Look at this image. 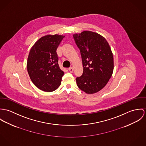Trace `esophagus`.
Returning <instances> with one entry per match:
<instances>
[{"label":"esophagus","instance_id":"esophagus-1","mask_svg":"<svg viewBox=\"0 0 146 146\" xmlns=\"http://www.w3.org/2000/svg\"><path fill=\"white\" fill-rule=\"evenodd\" d=\"M68 70H69V71L70 73H72V72H73V68L72 67L69 68L68 69Z\"/></svg>","mask_w":146,"mask_h":146}]
</instances>
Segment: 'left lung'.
<instances>
[{
	"label": "left lung",
	"instance_id": "obj_1",
	"mask_svg": "<svg viewBox=\"0 0 146 146\" xmlns=\"http://www.w3.org/2000/svg\"><path fill=\"white\" fill-rule=\"evenodd\" d=\"M80 49L83 74L76 78L77 86L88 94L102 90L111 78L113 70V52L106 39L97 33L85 31L73 35Z\"/></svg>",
	"mask_w": 146,
	"mask_h": 146
}]
</instances>
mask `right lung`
Wrapping results in <instances>:
<instances>
[{
  "label": "right lung",
  "instance_id": "add662e5",
  "mask_svg": "<svg viewBox=\"0 0 146 146\" xmlns=\"http://www.w3.org/2000/svg\"><path fill=\"white\" fill-rule=\"evenodd\" d=\"M64 36L46 35L30 50L27 63L28 73L33 83L45 92H52L60 85L64 73L58 64L56 49Z\"/></svg>",
  "mask_w": 146,
  "mask_h": 146
}]
</instances>
